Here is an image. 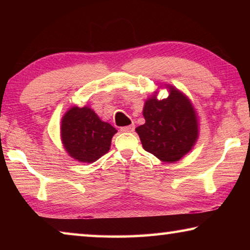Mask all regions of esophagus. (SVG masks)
Returning <instances> with one entry per match:
<instances>
[{"label":"esophagus","instance_id":"obj_1","mask_svg":"<svg viewBox=\"0 0 250 250\" xmlns=\"http://www.w3.org/2000/svg\"><path fill=\"white\" fill-rule=\"evenodd\" d=\"M122 132H132L134 130V125H126V126H122L120 129Z\"/></svg>","mask_w":250,"mask_h":250}]
</instances>
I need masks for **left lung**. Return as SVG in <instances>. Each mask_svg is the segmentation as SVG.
<instances>
[{"instance_id":"left-lung-1","label":"left lung","mask_w":250,"mask_h":250,"mask_svg":"<svg viewBox=\"0 0 250 250\" xmlns=\"http://www.w3.org/2000/svg\"><path fill=\"white\" fill-rule=\"evenodd\" d=\"M167 98L158 99V89L143 107L146 124L135 128L143 149L160 161L174 163L191 151L198 139L197 112L191 99L171 84Z\"/></svg>"}]
</instances>
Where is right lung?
Returning <instances> with one entry per match:
<instances>
[{"instance_id": "right-lung-1", "label": "right lung", "mask_w": 250, "mask_h": 250, "mask_svg": "<svg viewBox=\"0 0 250 250\" xmlns=\"http://www.w3.org/2000/svg\"><path fill=\"white\" fill-rule=\"evenodd\" d=\"M116 128L100 119L88 105L69 108L62 118L61 139L67 153L82 163H92L110 150Z\"/></svg>"}]
</instances>
